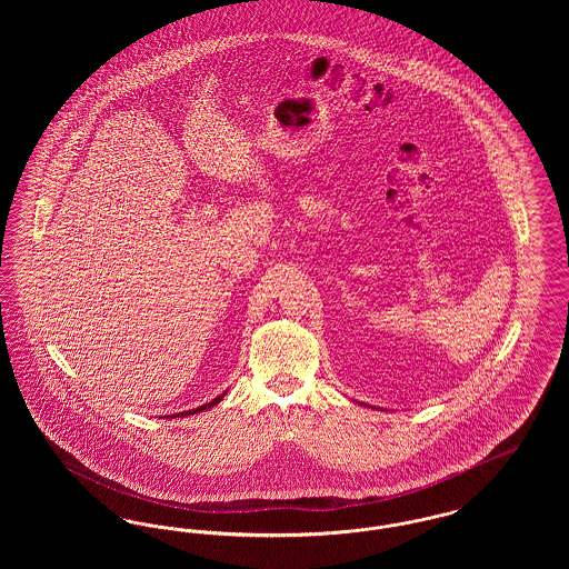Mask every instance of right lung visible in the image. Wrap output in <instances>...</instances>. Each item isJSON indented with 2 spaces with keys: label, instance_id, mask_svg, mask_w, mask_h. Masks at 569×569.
<instances>
[{
  "label": "right lung",
  "instance_id": "add662e5",
  "mask_svg": "<svg viewBox=\"0 0 569 569\" xmlns=\"http://www.w3.org/2000/svg\"><path fill=\"white\" fill-rule=\"evenodd\" d=\"M226 392H228V390H226ZM226 392H223V395H219V397H216L211 403H204V406L196 407V409H190V411H181V413H174L172 418H179V416L183 418V416H191V413H198V411H204V409H209V407L217 406V403H219V401L226 397ZM166 418H168V416H166Z\"/></svg>",
  "mask_w": 569,
  "mask_h": 569
}]
</instances>
